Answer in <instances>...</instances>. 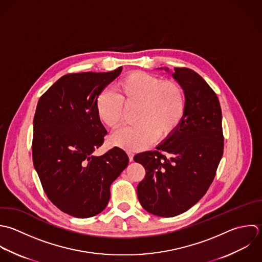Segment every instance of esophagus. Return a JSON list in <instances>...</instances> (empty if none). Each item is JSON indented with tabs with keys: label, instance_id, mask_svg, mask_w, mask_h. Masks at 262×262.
Returning a JSON list of instances; mask_svg holds the SVG:
<instances>
[{
	"label": "esophagus",
	"instance_id": "34e87169",
	"mask_svg": "<svg viewBox=\"0 0 262 262\" xmlns=\"http://www.w3.org/2000/svg\"><path fill=\"white\" fill-rule=\"evenodd\" d=\"M126 153H127V156H128L129 161H133V160H134V152H132V151H127Z\"/></svg>",
	"mask_w": 262,
	"mask_h": 262
}]
</instances>
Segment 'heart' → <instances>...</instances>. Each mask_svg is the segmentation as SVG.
Here are the masks:
<instances>
[{
    "label": "heart",
    "mask_w": 262,
    "mask_h": 262,
    "mask_svg": "<svg viewBox=\"0 0 262 262\" xmlns=\"http://www.w3.org/2000/svg\"><path fill=\"white\" fill-rule=\"evenodd\" d=\"M114 91H102L95 107L100 121L115 129L123 122V103L127 106L138 104L136 121L139 123L121 128L112 137L113 144L125 150L143 149L157 138L169 137L184 117L186 96L174 80L133 71L115 82Z\"/></svg>",
    "instance_id": "obj_1"
}]
</instances>
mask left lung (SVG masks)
Listing matches in <instances>:
<instances>
[{"instance_id":"obj_1","label":"left lung","mask_w":262,"mask_h":262,"mask_svg":"<svg viewBox=\"0 0 262 262\" xmlns=\"http://www.w3.org/2000/svg\"><path fill=\"white\" fill-rule=\"evenodd\" d=\"M172 77L185 92L184 117L157 150L134 157L146 170L137 188L139 201L146 211L162 217L184 213L205 195L224 154L216 94L190 68H174Z\"/></svg>"}]
</instances>
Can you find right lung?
Returning <instances> with one entry per match:
<instances>
[{"label": "right lung", "instance_id": "add662e5", "mask_svg": "<svg viewBox=\"0 0 262 262\" xmlns=\"http://www.w3.org/2000/svg\"><path fill=\"white\" fill-rule=\"evenodd\" d=\"M121 70L63 75L37 102L33 166L50 201L74 217L102 212L111 184L128 164L126 153L118 147L94 155L107 134L96 112V99Z\"/></svg>", "mask_w": 262, "mask_h": 262}]
</instances>
